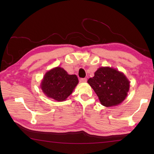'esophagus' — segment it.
Wrapping results in <instances>:
<instances>
[{
	"label": "esophagus",
	"instance_id": "esophagus-1",
	"mask_svg": "<svg viewBox=\"0 0 154 154\" xmlns=\"http://www.w3.org/2000/svg\"><path fill=\"white\" fill-rule=\"evenodd\" d=\"M79 81L81 83H85V82H87V79L86 78H81V79H79Z\"/></svg>",
	"mask_w": 154,
	"mask_h": 154
}]
</instances>
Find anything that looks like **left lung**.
Here are the masks:
<instances>
[{"label": "left lung", "mask_w": 154, "mask_h": 154, "mask_svg": "<svg viewBox=\"0 0 154 154\" xmlns=\"http://www.w3.org/2000/svg\"><path fill=\"white\" fill-rule=\"evenodd\" d=\"M100 103L107 107L115 106L125 99L130 83L125 75L110 67H100L88 80Z\"/></svg>", "instance_id": "1"}]
</instances>
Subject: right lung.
Here are the masks:
<instances>
[{"label": "right lung", "mask_w": 154, "mask_h": 154, "mask_svg": "<svg viewBox=\"0 0 154 154\" xmlns=\"http://www.w3.org/2000/svg\"><path fill=\"white\" fill-rule=\"evenodd\" d=\"M78 81L75 75H69L63 68L55 67L44 75L41 87L48 97L63 101L72 93Z\"/></svg>", "instance_id": "add662e5"}]
</instances>
